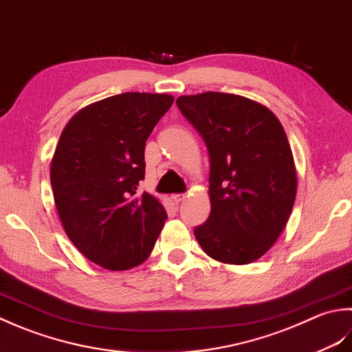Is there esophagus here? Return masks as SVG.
Here are the masks:
<instances>
[{
  "label": "esophagus",
  "mask_w": 352,
  "mask_h": 352,
  "mask_svg": "<svg viewBox=\"0 0 352 352\" xmlns=\"http://www.w3.org/2000/svg\"><path fill=\"white\" fill-rule=\"evenodd\" d=\"M186 197V195H171V200H173L175 204L182 202V200Z\"/></svg>",
  "instance_id": "esophagus-1"
}]
</instances>
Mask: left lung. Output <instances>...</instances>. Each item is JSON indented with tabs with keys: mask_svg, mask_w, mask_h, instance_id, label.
Instances as JSON below:
<instances>
[{
	"mask_svg": "<svg viewBox=\"0 0 352 352\" xmlns=\"http://www.w3.org/2000/svg\"><path fill=\"white\" fill-rule=\"evenodd\" d=\"M176 104L210 152L211 212L195 228L200 248L226 264L258 260L281 235L296 199L281 123L261 103L225 92L181 96Z\"/></svg>",
	"mask_w": 352,
	"mask_h": 352,
	"instance_id": "8db88e82",
	"label": "left lung"
}]
</instances>
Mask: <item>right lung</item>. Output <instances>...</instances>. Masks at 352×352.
<instances>
[{
	"instance_id": "right-lung-1",
	"label": "right lung",
	"mask_w": 352,
	"mask_h": 352,
	"mask_svg": "<svg viewBox=\"0 0 352 352\" xmlns=\"http://www.w3.org/2000/svg\"><path fill=\"white\" fill-rule=\"evenodd\" d=\"M168 94L124 92L68 121L50 170L57 214L73 245L107 270H127L152 254L167 212L148 192L146 141L173 104Z\"/></svg>"
}]
</instances>
